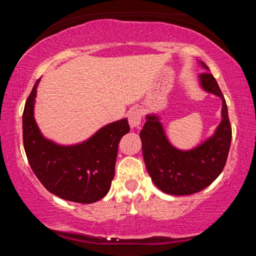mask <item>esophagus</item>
Masks as SVG:
<instances>
[{"label": "esophagus", "mask_w": 256, "mask_h": 256, "mask_svg": "<svg viewBox=\"0 0 256 256\" xmlns=\"http://www.w3.org/2000/svg\"><path fill=\"white\" fill-rule=\"evenodd\" d=\"M128 123L130 126L132 128H138V125L141 124V120H142V112L138 108H136V110H132L128 112Z\"/></svg>", "instance_id": "1"}]
</instances>
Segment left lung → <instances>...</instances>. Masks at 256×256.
Segmentation results:
<instances>
[{"mask_svg": "<svg viewBox=\"0 0 256 256\" xmlns=\"http://www.w3.org/2000/svg\"><path fill=\"white\" fill-rule=\"evenodd\" d=\"M201 64L209 70L204 63ZM200 82L203 89L222 100V120L214 136L192 150H178L168 142L154 115L146 116L140 132L146 170L154 185L172 196H190L209 186L222 172L230 148L232 126L222 90L210 72L201 73Z\"/></svg>", "mask_w": 256, "mask_h": 256, "instance_id": "1", "label": "left lung"}]
</instances>
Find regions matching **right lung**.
<instances>
[{"label": "right lung", "instance_id": "obj_1", "mask_svg": "<svg viewBox=\"0 0 256 256\" xmlns=\"http://www.w3.org/2000/svg\"><path fill=\"white\" fill-rule=\"evenodd\" d=\"M37 80L22 114L24 146L34 175L63 200L94 203L106 196L115 174L120 138L130 132L126 118L104 126L80 144L63 146L42 136L34 118Z\"/></svg>", "mask_w": 256, "mask_h": 256}]
</instances>
